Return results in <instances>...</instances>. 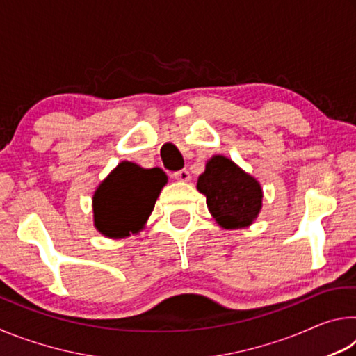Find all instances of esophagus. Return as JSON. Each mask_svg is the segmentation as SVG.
Segmentation results:
<instances>
[{
    "instance_id": "esophagus-1",
    "label": "esophagus",
    "mask_w": 356,
    "mask_h": 356,
    "mask_svg": "<svg viewBox=\"0 0 356 356\" xmlns=\"http://www.w3.org/2000/svg\"><path fill=\"white\" fill-rule=\"evenodd\" d=\"M172 177L176 180H180V182H188L190 172H188V170H180V171L172 172Z\"/></svg>"
}]
</instances>
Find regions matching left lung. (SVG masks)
I'll return each mask as SVG.
<instances>
[{
	"mask_svg": "<svg viewBox=\"0 0 356 356\" xmlns=\"http://www.w3.org/2000/svg\"><path fill=\"white\" fill-rule=\"evenodd\" d=\"M197 190L207 197V207L218 225L238 229L251 225L262 206V190L254 177L226 156L216 155L206 165Z\"/></svg>",
	"mask_w": 356,
	"mask_h": 356,
	"instance_id": "left-lung-1",
	"label": "left lung"
}]
</instances>
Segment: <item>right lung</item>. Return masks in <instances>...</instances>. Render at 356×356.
Here are the masks:
<instances>
[{"label": "right lung", "mask_w": 356, "mask_h": 356, "mask_svg": "<svg viewBox=\"0 0 356 356\" xmlns=\"http://www.w3.org/2000/svg\"><path fill=\"white\" fill-rule=\"evenodd\" d=\"M165 184L166 174L160 168L143 170L130 161L118 165L94 195L95 227L113 238L138 232L152 213Z\"/></svg>", "instance_id": "right-lung-1"}]
</instances>
